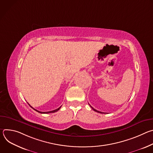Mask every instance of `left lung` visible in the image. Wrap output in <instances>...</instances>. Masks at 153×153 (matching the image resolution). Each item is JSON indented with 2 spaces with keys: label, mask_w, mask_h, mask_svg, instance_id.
I'll return each mask as SVG.
<instances>
[{
  "label": "left lung",
  "mask_w": 153,
  "mask_h": 153,
  "mask_svg": "<svg viewBox=\"0 0 153 153\" xmlns=\"http://www.w3.org/2000/svg\"><path fill=\"white\" fill-rule=\"evenodd\" d=\"M90 106L92 108V109H93V110L94 111H96V112H97V113H102V112H100V111H97V110H95V109H94V108H93V107H92V106H91L90 105Z\"/></svg>",
  "instance_id": "1"
}]
</instances>
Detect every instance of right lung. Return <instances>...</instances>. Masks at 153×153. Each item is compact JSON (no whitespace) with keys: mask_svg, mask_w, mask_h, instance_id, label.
<instances>
[{"mask_svg":"<svg viewBox=\"0 0 153 153\" xmlns=\"http://www.w3.org/2000/svg\"><path fill=\"white\" fill-rule=\"evenodd\" d=\"M28 105L33 109V110H34L35 111H37L38 113H42V114H47V113H55V112H56V111H59V109L61 108V106H60L59 108H58L57 109H56V110H53V111H47V112H41V111H38V110H36V109H34V108H33L29 103H28Z\"/></svg>","mask_w":153,"mask_h":153,"instance_id":"1","label":"right lung"}]
</instances>
